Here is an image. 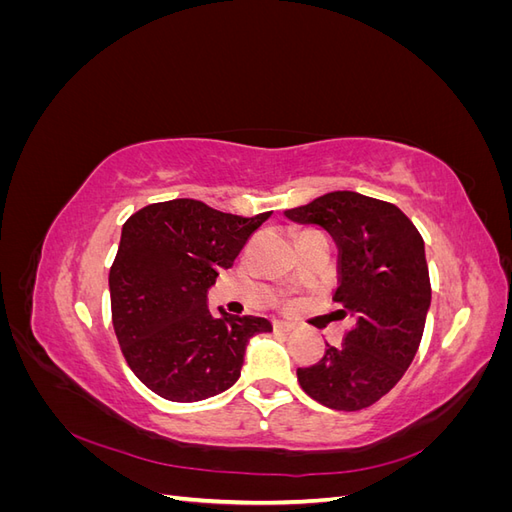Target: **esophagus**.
Returning a JSON list of instances; mask_svg holds the SVG:
<instances>
[{
    "instance_id": "1",
    "label": "esophagus",
    "mask_w": 512,
    "mask_h": 512,
    "mask_svg": "<svg viewBox=\"0 0 512 512\" xmlns=\"http://www.w3.org/2000/svg\"><path fill=\"white\" fill-rule=\"evenodd\" d=\"M273 329L280 331V333H290L294 329L292 322H286V320H275L273 322Z\"/></svg>"
}]
</instances>
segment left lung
<instances>
[{
	"instance_id": "obj_1",
	"label": "left lung",
	"mask_w": 512,
	"mask_h": 512,
	"mask_svg": "<svg viewBox=\"0 0 512 512\" xmlns=\"http://www.w3.org/2000/svg\"><path fill=\"white\" fill-rule=\"evenodd\" d=\"M329 232L339 247L333 301L354 318L344 344L299 367L301 389L331 410H363L406 374L431 305L421 232L399 207L359 192H331L284 211Z\"/></svg>"
}]
</instances>
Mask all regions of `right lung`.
Listing matches in <instances>:
<instances>
[{
    "label": "right lung",
    "instance_id": "obj_1",
    "mask_svg": "<svg viewBox=\"0 0 512 512\" xmlns=\"http://www.w3.org/2000/svg\"><path fill=\"white\" fill-rule=\"evenodd\" d=\"M271 211L241 215L175 198L136 211L121 228L108 273L113 327L123 356L147 389L170 401H200L241 376L247 342L273 331L267 318L220 316L207 292L230 269Z\"/></svg>",
    "mask_w": 512,
    "mask_h": 512
}]
</instances>
